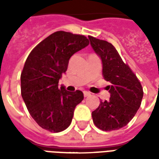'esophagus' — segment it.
Masks as SVG:
<instances>
[{
    "label": "esophagus",
    "instance_id": "esophagus-1",
    "mask_svg": "<svg viewBox=\"0 0 159 159\" xmlns=\"http://www.w3.org/2000/svg\"><path fill=\"white\" fill-rule=\"evenodd\" d=\"M83 94H84V97H89L91 95V93L89 92H88V91H84L83 92Z\"/></svg>",
    "mask_w": 159,
    "mask_h": 159
}]
</instances>
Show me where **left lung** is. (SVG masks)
<instances>
[{
  "mask_svg": "<svg viewBox=\"0 0 159 159\" xmlns=\"http://www.w3.org/2000/svg\"><path fill=\"white\" fill-rule=\"evenodd\" d=\"M89 39L101 59L104 79L111 83L108 86L110 100L100 101L92 112L93 123L104 131L119 129L129 123L140 108L142 87L111 43L93 36H89Z\"/></svg>",
  "mask_w": 159,
  "mask_h": 159,
  "instance_id": "obj_1",
  "label": "left lung"
}]
</instances>
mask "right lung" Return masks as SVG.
Here are the masks:
<instances>
[{
  "label": "right lung",
  "instance_id": "add662e5",
  "mask_svg": "<svg viewBox=\"0 0 159 159\" xmlns=\"http://www.w3.org/2000/svg\"><path fill=\"white\" fill-rule=\"evenodd\" d=\"M89 44L84 36L57 31L40 42L28 56L20 76L21 94L30 116L42 129L58 133L70 126L83 93L59 88V81L70 57Z\"/></svg>",
  "mask_w": 159,
  "mask_h": 159
}]
</instances>
